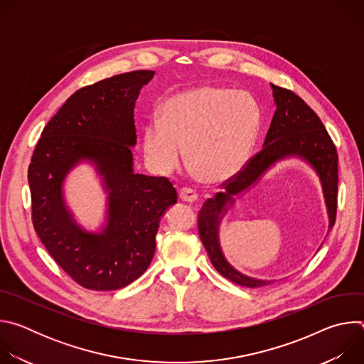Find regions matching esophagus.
I'll return each mask as SVG.
<instances>
[{"mask_svg": "<svg viewBox=\"0 0 364 364\" xmlns=\"http://www.w3.org/2000/svg\"><path fill=\"white\" fill-rule=\"evenodd\" d=\"M178 196H180V198H181L183 201L190 203V204H193V203L197 201V194H196V191L191 190V188H181Z\"/></svg>", "mask_w": 364, "mask_h": 364, "instance_id": "34e87169", "label": "esophagus"}]
</instances>
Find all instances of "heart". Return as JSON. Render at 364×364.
Segmentation results:
<instances>
[{
    "mask_svg": "<svg viewBox=\"0 0 364 364\" xmlns=\"http://www.w3.org/2000/svg\"><path fill=\"white\" fill-rule=\"evenodd\" d=\"M262 114L252 95L226 86L200 85L168 97L144 128L142 149L152 170L174 171L184 159L201 184L219 186L247 164Z\"/></svg>",
    "mask_w": 364,
    "mask_h": 364,
    "instance_id": "1",
    "label": "heart"
}]
</instances>
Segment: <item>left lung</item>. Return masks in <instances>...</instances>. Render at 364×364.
<instances>
[{
  "label": "left lung",
  "mask_w": 364,
  "mask_h": 364,
  "mask_svg": "<svg viewBox=\"0 0 364 364\" xmlns=\"http://www.w3.org/2000/svg\"><path fill=\"white\" fill-rule=\"evenodd\" d=\"M271 87L277 111L262 149L226 184L225 191L203 204L197 223L200 239L215 269L229 281L246 288H261L275 281L245 275L228 261L220 245V225L236 200L249 193L272 167L291 159L308 164L321 183L328 215V232L334 226L337 213L338 157L328 132L317 114L298 95L272 83Z\"/></svg>",
  "instance_id": "left-lung-1"
}]
</instances>
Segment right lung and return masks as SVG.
Masks as SVG:
<instances>
[{
  "label": "right lung",
  "mask_w": 364,
  "mask_h": 364,
  "mask_svg": "<svg viewBox=\"0 0 364 364\" xmlns=\"http://www.w3.org/2000/svg\"><path fill=\"white\" fill-rule=\"evenodd\" d=\"M135 70L75 92L48 121L28 167L33 225L48 253L79 285L124 288L149 267L160 220L177 191L166 177L134 171L135 100L154 77ZM92 165L107 194L96 231L77 222L65 198L67 176Z\"/></svg>",
  "instance_id": "add662e5"
}]
</instances>
